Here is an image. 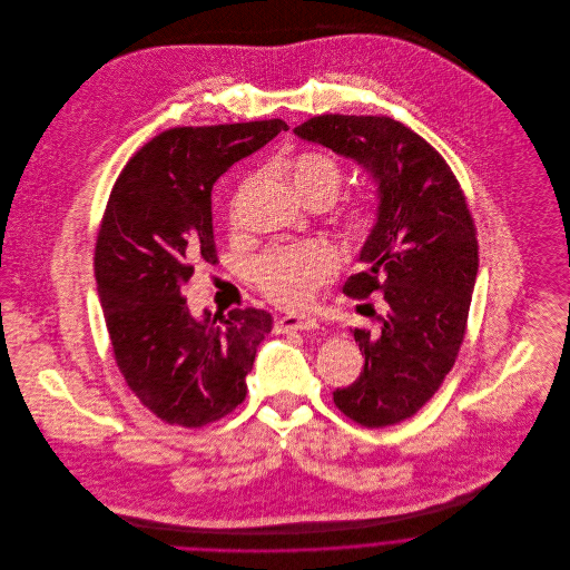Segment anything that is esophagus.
<instances>
[{"label": "esophagus", "mask_w": 570, "mask_h": 570, "mask_svg": "<svg viewBox=\"0 0 570 570\" xmlns=\"http://www.w3.org/2000/svg\"><path fill=\"white\" fill-rule=\"evenodd\" d=\"M318 328V321L312 316H283L276 321V331H314Z\"/></svg>", "instance_id": "1"}]
</instances>
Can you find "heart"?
Here are the masks:
<instances>
[{"label":"heart","instance_id":"heart-1","mask_svg":"<svg viewBox=\"0 0 570 570\" xmlns=\"http://www.w3.org/2000/svg\"><path fill=\"white\" fill-rule=\"evenodd\" d=\"M283 173L294 190L309 206H323L337 195L344 170L325 151H301L289 158ZM235 213V206H233ZM377 222V202L371 195L348 199L337 213V226L351 242H362L371 235ZM335 274V258L325 245H287L265 252L254 263V278L261 292L281 307H301L321 285Z\"/></svg>","mask_w":570,"mask_h":570}]
</instances>
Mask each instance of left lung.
<instances>
[{
    "mask_svg": "<svg viewBox=\"0 0 570 570\" xmlns=\"http://www.w3.org/2000/svg\"><path fill=\"white\" fill-rule=\"evenodd\" d=\"M294 134L355 160L377 184L364 269L344 294L382 292L386 312L377 328H353L364 371L333 391V404L360 425H395L430 402L459 357L479 272L472 213L441 154L400 120L325 114Z\"/></svg>",
    "mask_w": 570,
    "mask_h": 570,
    "instance_id": "obj_1",
    "label": "left lung"
}]
</instances>
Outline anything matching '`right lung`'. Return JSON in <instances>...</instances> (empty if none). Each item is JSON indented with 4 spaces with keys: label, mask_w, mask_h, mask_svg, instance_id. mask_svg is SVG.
Wrapping results in <instances>:
<instances>
[{
    "label": "right lung",
    "mask_w": 570,
    "mask_h": 570,
    "mask_svg": "<svg viewBox=\"0 0 570 570\" xmlns=\"http://www.w3.org/2000/svg\"><path fill=\"white\" fill-rule=\"evenodd\" d=\"M281 118L175 127L118 175L94 249V274L116 364L140 404L170 425L202 428L245 400V377L272 331L263 309L188 312L197 263H215L213 184L285 131Z\"/></svg>",
    "instance_id": "obj_1"
}]
</instances>
